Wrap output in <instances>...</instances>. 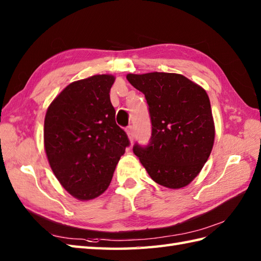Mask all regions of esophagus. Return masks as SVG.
<instances>
[{
    "instance_id": "esophagus-1",
    "label": "esophagus",
    "mask_w": 261,
    "mask_h": 261,
    "mask_svg": "<svg viewBox=\"0 0 261 261\" xmlns=\"http://www.w3.org/2000/svg\"><path fill=\"white\" fill-rule=\"evenodd\" d=\"M126 132H127V135H128L129 141L133 143V141H134V137H135V133H134V129H133V127L129 126L128 128L126 129Z\"/></svg>"
}]
</instances>
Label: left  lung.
Wrapping results in <instances>:
<instances>
[{
    "mask_svg": "<svg viewBox=\"0 0 261 261\" xmlns=\"http://www.w3.org/2000/svg\"><path fill=\"white\" fill-rule=\"evenodd\" d=\"M127 80L145 95L152 123L149 143H136L133 152L156 183L185 187L199 174L213 147L214 123L205 90L177 73H129Z\"/></svg>",
    "mask_w": 261,
    "mask_h": 261,
    "instance_id": "left-lung-1",
    "label": "left lung"
}]
</instances>
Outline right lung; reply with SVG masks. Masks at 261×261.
<instances>
[{
  "instance_id": "right-lung-1",
  "label": "right lung",
  "mask_w": 261,
  "mask_h": 261,
  "mask_svg": "<svg viewBox=\"0 0 261 261\" xmlns=\"http://www.w3.org/2000/svg\"><path fill=\"white\" fill-rule=\"evenodd\" d=\"M111 74L68 85L51 102L44 119V148L52 172L79 200L105 192L129 140L115 121Z\"/></svg>"
}]
</instances>
